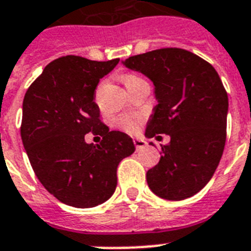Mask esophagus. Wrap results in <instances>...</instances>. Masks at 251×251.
<instances>
[{"instance_id": "obj_1", "label": "esophagus", "mask_w": 251, "mask_h": 251, "mask_svg": "<svg viewBox=\"0 0 251 251\" xmlns=\"http://www.w3.org/2000/svg\"><path fill=\"white\" fill-rule=\"evenodd\" d=\"M134 146H135V149L139 151V150H143L147 146V142L143 141V139H134Z\"/></svg>"}]
</instances>
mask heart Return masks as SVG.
Returning <instances> with one entry per match:
<instances>
[{
  "label": "heart",
  "instance_id": "1",
  "mask_svg": "<svg viewBox=\"0 0 251 251\" xmlns=\"http://www.w3.org/2000/svg\"><path fill=\"white\" fill-rule=\"evenodd\" d=\"M124 84H125L126 88L134 86L135 83H138L139 80H143L142 78H139L138 75H134V74H126L124 78ZM116 124H117L122 130H125L126 133L129 134H135L141 127L142 118L139 116H134V114H125V116H121L116 120Z\"/></svg>",
  "mask_w": 251,
  "mask_h": 251
}]
</instances>
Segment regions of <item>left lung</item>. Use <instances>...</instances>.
<instances>
[{
  "label": "left lung",
  "instance_id": "left-lung-1",
  "mask_svg": "<svg viewBox=\"0 0 251 251\" xmlns=\"http://www.w3.org/2000/svg\"><path fill=\"white\" fill-rule=\"evenodd\" d=\"M122 64L155 86L157 105L146 137H171L161 146L160 161L146 175L150 189L168 201L190 198L214 176L226 146L228 95L220 76L207 61L181 48L156 49Z\"/></svg>",
  "mask_w": 251,
  "mask_h": 251
}]
</instances>
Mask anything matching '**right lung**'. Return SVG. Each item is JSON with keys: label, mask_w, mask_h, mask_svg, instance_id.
<instances>
[{"label": "right lung", "mask_w": 251, "mask_h": 251, "mask_svg": "<svg viewBox=\"0 0 251 251\" xmlns=\"http://www.w3.org/2000/svg\"><path fill=\"white\" fill-rule=\"evenodd\" d=\"M120 58L65 56L47 65L23 99L21 137L35 175L60 202L78 208L101 204L117 186L120 161L135 151L133 139L110 131L94 101L99 80ZM88 132L103 137L88 145Z\"/></svg>", "instance_id": "1"}]
</instances>
